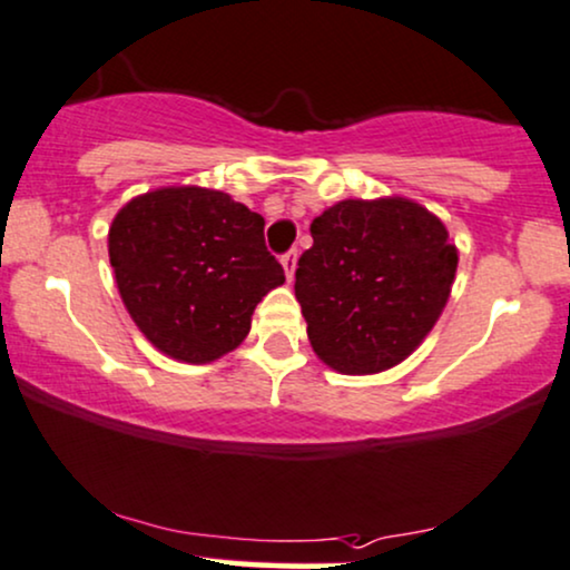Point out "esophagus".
<instances>
[{
    "label": "esophagus",
    "instance_id": "esophagus-1",
    "mask_svg": "<svg viewBox=\"0 0 570 570\" xmlns=\"http://www.w3.org/2000/svg\"><path fill=\"white\" fill-rule=\"evenodd\" d=\"M281 265H284V273H286V278H294V271H297V249H292V252H286L284 257H281Z\"/></svg>",
    "mask_w": 570,
    "mask_h": 570
}]
</instances>
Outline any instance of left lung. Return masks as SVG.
Masks as SVG:
<instances>
[{
	"label": "left lung",
	"instance_id": "left-lung-1",
	"mask_svg": "<svg viewBox=\"0 0 570 570\" xmlns=\"http://www.w3.org/2000/svg\"><path fill=\"white\" fill-rule=\"evenodd\" d=\"M294 294L315 355L340 374L406 361L449 303L459 252L433 212L403 196L345 198L311 225Z\"/></svg>",
	"mask_w": 570,
	"mask_h": 570
}]
</instances>
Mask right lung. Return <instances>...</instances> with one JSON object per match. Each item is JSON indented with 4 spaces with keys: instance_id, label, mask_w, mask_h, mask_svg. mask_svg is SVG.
Returning a JSON list of instances; mask_svg holds the SVG:
<instances>
[{
    "instance_id": "right-lung-1",
    "label": "right lung",
    "mask_w": 570,
    "mask_h": 570,
    "mask_svg": "<svg viewBox=\"0 0 570 570\" xmlns=\"http://www.w3.org/2000/svg\"><path fill=\"white\" fill-rule=\"evenodd\" d=\"M263 228L257 212L198 185L148 190L116 212V286L156 351L212 363L242 345L259 299L286 281Z\"/></svg>"
}]
</instances>
